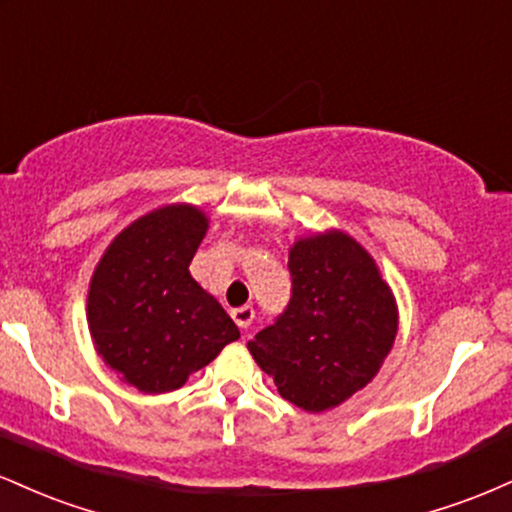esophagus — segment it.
Here are the masks:
<instances>
[{
	"label": "esophagus",
	"instance_id": "esophagus-1",
	"mask_svg": "<svg viewBox=\"0 0 512 512\" xmlns=\"http://www.w3.org/2000/svg\"><path fill=\"white\" fill-rule=\"evenodd\" d=\"M231 317L240 330H248V327L252 325V320H255V310H252L250 305H243V308L231 310Z\"/></svg>",
	"mask_w": 512,
	"mask_h": 512
}]
</instances>
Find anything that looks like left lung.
I'll return each mask as SVG.
<instances>
[{
  "mask_svg": "<svg viewBox=\"0 0 512 512\" xmlns=\"http://www.w3.org/2000/svg\"><path fill=\"white\" fill-rule=\"evenodd\" d=\"M289 272V305L248 349L286 402L332 409L383 366L397 334L395 301L373 257L339 231L298 240Z\"/></svg>",
  "mask_w": 512,
  "mask_h": 512,
  "instance_id": "obj_1",
  "label": "left lung"
}]
</instances>
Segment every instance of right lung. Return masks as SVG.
I'll return each instance as SVG.
<instances>
[{"label": "right lung", "mask_w": 512, "mask_h": 512, "mask_svg": "<svg viewBox=\"0 0 512 512\" xmlns=\"http://www.w3.org/2000/svg\"><path fill=\"white\" fill-rule=\"evenodd\" d=\"M207 216L187 204L151 211L105 250L88 289V327L110 368L137 390H178L240 337L190 276Z\"/></svg>", "instance_id": "1"}]
</instances>
